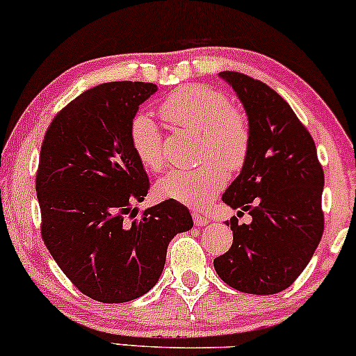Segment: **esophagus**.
Returning a JSON list of instances; mask_svg holds the SVG:
<instances>
[{"mask_svg":"<svg viewBox=\"0 0 356 356\" xmlns=\"http://www.w3.org/2000/svg\"><path fill=\"white\" fill-rule=\"evenodd\" d=\"M191 216H193V222H195V225H197V227H201V225H206L209 222V219H207L206 216L197 214V212H193Z\"/></svg>","mask_w":356,"mask_h":356,"instance_id":"esophagus-1","label":"esophagus"}]
</instances>
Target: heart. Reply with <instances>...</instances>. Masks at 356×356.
<instances>
[{
  "instance_id": "heart-1",
  "label": "heart",
  "mask_w": 356,
  "mask_h": 356,
  "mask_svg": "<svg viewBox=\"0 0 356 356\" xmlns=\"http://www.w3.org/2000/svg\"><path fill=\"white\" fill-rule=\"evenodd\" d=\"M160 114L175 127L201 132L197 159L202 161L195 168L165 173L155 184L156 195L184 206L204 207L224 188L225 168L238 172L247 163L252 149L250 121L222 90L197 83L170 93L160 106ZM129 142L147 170H163V136L154 119L137 114L129 126Z\"/></svg>"
}]
</instances>
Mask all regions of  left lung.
I'll return each instance as SVG.
<instances>
[{
  "label": "left lung",
  "mask_w": 356,
  "mask_h": 356,
  "mask_svg": "<svg viewBox=\"0 0 356 356\" xmlns=\"http://www.w3.org/2000/svg\"><path fill=\"white\" fill-rule=\"evenodd\" d=\"M220 76L252 127L250 155L222 201L237 216L247 211L252 224L230 219L232 247L214 258V268L234 289L275 294L302 273L324 234V170L312 136L275 90L238 72Z\"/></svg>",
  "instance_id": "left-lung-1"
}]
</instances>
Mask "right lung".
Returning <instances> with one entry per match:
<instances>
[{
    "label": "right lung",
    "mask_w": 356,
    "mask_h": 356,
    "mask_svg": "<svg viewBox=\"0 0 356 356\" xmlns=\"http://www.w3.org/2000/svg\"><path fill=\"white\" fill-rule=\"evenodd\" d=\"M154 83L111 81L60 109L40 145L35 191L40 235L73 286L119 304L154 288L175 235L193 227L189 211L167 200L136 214L150 189L129 142L138 106Z\"/></svg>",
    "instance_id": "1"
}]
</instances>
